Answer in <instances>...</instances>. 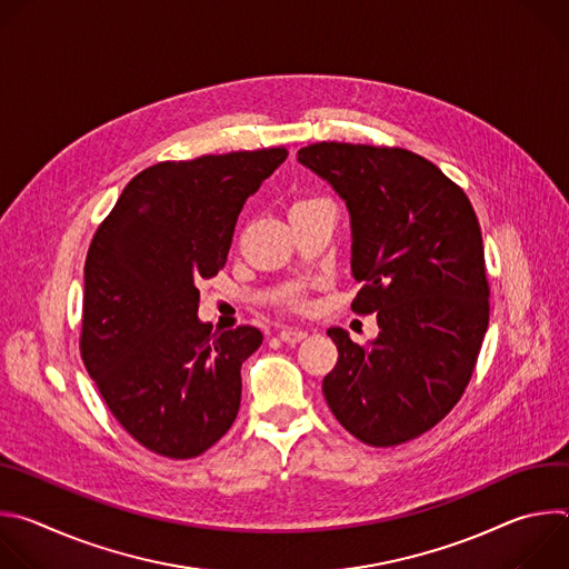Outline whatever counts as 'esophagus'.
Returning a JSON list of instances; mask_svg holds the SVG:
<instances>
[{
	"label": "esophagus",
	"instance_id": "esophagus-1",
	"mask_svg": "<svg viewBox=\"0 0 569 569\" xmlns=\"http://www.w3.org/2000/svg\"><path fill=\"white\" fill-rule=\"evenodd\" d=\"M306 331H299V329H283V331H279V338H281V342H286V345H297V342H301V340H306Z\"/></svg>",
	"mask_w": 569,
	"mask_h": 569
}]
</instances>
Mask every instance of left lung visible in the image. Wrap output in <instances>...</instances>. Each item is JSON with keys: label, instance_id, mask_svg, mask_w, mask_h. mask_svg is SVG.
Instances as JSON below:
<instances>
[{"label": "left lung", "instance_id": "left-lung-1", "mask_svg": "<svg viewBox=\"0 0 569 569\" xmlns=\"http://www.w3.org/2000/svg\"><path fill=\"white\" fill-rule=\"evenodd\" d=\"M299 164L351 216V308L376 312L378 338L329 329L338 365L323 378L336 419L362 443L398 446L435 428L461 398L489 327L481 231L466 193L405 148L319 141Z\"/></svg>", "mask_w": 569, "mask_h": 569}]
</instances>
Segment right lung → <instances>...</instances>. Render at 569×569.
I'll return each mask as SVG.
<instances>
[{
  "instance_id": "1",
  "label": "right lung",
  "mask_w": 569,
  "mask_h": 569,
  "mask_svg": "<svg viewBox=\"0 0 569 569\" xmlns=\"http://www.w3.org/2000/svg\"><path fill=\"white\" fill-rule=\"evenodd\" d=\"M286 148L159 161L134 176L86 261L80 356L114 419L171 459L209 450L240 408L254 327L213 333L198 319L202 279L224 266L238 213Z\"/></svg>"
}]
</instances>
